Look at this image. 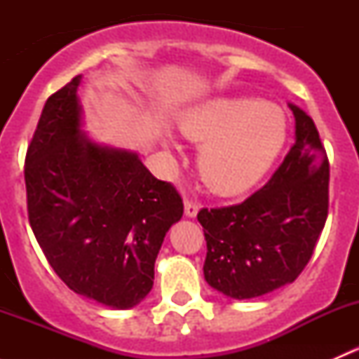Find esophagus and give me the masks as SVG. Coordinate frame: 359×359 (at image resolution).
Here are the masks:
<instances>
[{"instance_id": "34e87169", "label": "esophagus", "mask_w": 359, "mask_h": 359, "mask_svg": "<svg viewBox=\"0 0 359 359\" xmlns=\"http://www.w3.org/2000/svg\"><path fill=\"white\" fill-rule=\"evenodd\" d=\"M198 210H200V205H198L196 201L189 200V198L184 200V212H186L187 217H196Z\"/></svg>"}]
</instances>
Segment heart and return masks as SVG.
Instances as JSON below:
<instances>
[{"instance_id": "obj_1", "label": "heart", "mask_w": 359, "mask_h": 359, "mask_svg": "<svg viewBox=\"0 0 359 359\" xmlns=\"http://www.w3.org/2000/svg\"><path fill=\"white\" fill-rule=\"evenodd\" d=\"M179 128L203 144L198 165L203 180L220 194H240L273 166L287 139L280 107L245 97H222L184 112Z\"/></svg>"}]
</instances>
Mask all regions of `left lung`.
Instances as JSON below:
<instances>
[{"mask_svg": "<svg viewBox=\"0 0 359 359\" xmlns=\"http://www.w3.org/2000/svg\"><path fill=\"white\" fill-rule=\"evenodd\" d=\"M295 144L269 182L243 203L201 208L206 283L243 300L293 283L328 215L330 163L313 119L290 104Z\"/></svg>", "mask_w": 359, "mask_h": 359, "instance_id": "left-lung-1", "label": "left lung"}]
</instances>
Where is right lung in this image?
Returning a JSON list of instances; mask_svg holds the SVG:
<instances>
[{
	"label": "right lung",
	"instance_id": "add662e5",
	"mask_svg": "<svg viewBox=\"0 0 359 359\" xmlns=\"http://www.w3.org/2000/svg\"><path fill=\"white\" fill-rule=\"evenodd\" d=\"M79 81L48 97L27 147L29 224L72 292L128 309L153 288L158 252L184 203L135 153L81 133Z\"/></svg>",
	"mask_w": 359,
	"mask_h": 359
}]
</instances>
